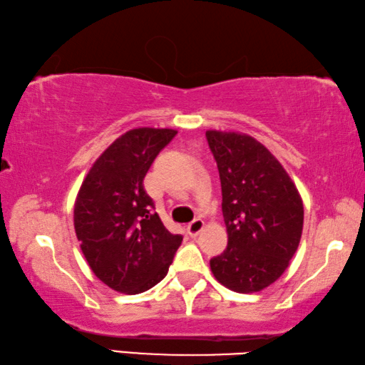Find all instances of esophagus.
Wrapping results in <instances>:
<instances>
[{
    "label": "esophagus",
    "instance_id": "1",
    "mask_svg": "<svg viewBox=\"0 0 365 365\" xmlns=\"http://www.w3.org/2000/svg\"><path fill=\"white\" fill-rule=\"evenodd\" d=\"M202 228H205V222H202V219H195L187 225V232L190 237H196V235H200Z\"/></svg>",
    "mask_w": 365,
    "mask_h": 365
}]
</instances>
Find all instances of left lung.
Instances as JSON below:
<instances>
[{
    "instance_id": "1",
    "label": "left lung",
    "mask_w": 365,
    "mask_h": 365,
    "mask_svg": "<svg viewBox=\"0 0 365 365\" xmlns=\"http://www.w3.org/2000/svg\"><path fill=\"white\" fill-rule=\"evenodd\" d=\"M217 163L228 243L211 259L219 283L256 293L287 270L298 250L304 207L298 188L267 148L250 135L207 130Z\"/></svg>"
}]
</instances>
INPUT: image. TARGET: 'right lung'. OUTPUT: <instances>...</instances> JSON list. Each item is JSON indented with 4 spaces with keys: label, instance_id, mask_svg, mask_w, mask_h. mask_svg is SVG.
Masks as SVG:
<instances>
[{
    "label": "right lung",
    "instance_id": "add662e5",
    "mask_svg": "<svg viewBox=\"0 0 365 365\" xmlns=\"http://www.w3.org/2000/svg\"><path fill=\"white\" fill-rule=\"evenodd\" d=\"M172 128H133L91 165L73 206V227L90 269L119 293L138 294L168 275L182 243L153 211L143 187Z\"/></svg>",
    "mask_w": 365,
    "mask_h": 365
}]
</instances>
